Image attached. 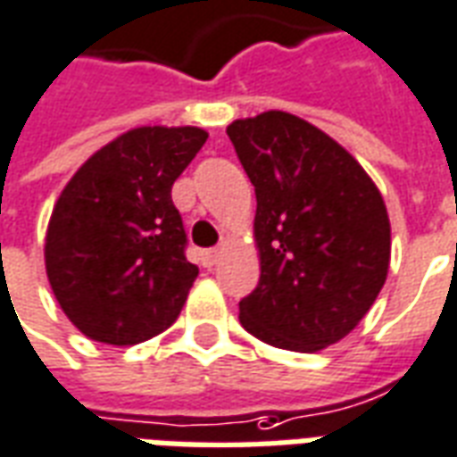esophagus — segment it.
I'll return each instance as SVG.
<instances>
[{
	"label": "esophagus",
	"mask_w": 457,
	"mask_h": 457,
	"mask_svg": "<svg viewBox=\"0 0 457 457\" xmlns=\"http://www.w3.org/2000/svg\"><path fill=\"white\" fill-rule=\"evenodd\" d=\"M221 253H223V248L221 245H219V248H209V251H204V265H216V261H219V258H221Z\"/></svg>",
	"instance_id": "esophagus-1"
}]
</instances>
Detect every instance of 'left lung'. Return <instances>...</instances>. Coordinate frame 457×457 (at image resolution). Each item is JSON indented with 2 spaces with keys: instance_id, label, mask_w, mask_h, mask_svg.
<instances>
[{
  "instance_id": "obj_1",
  "label": "left lung",
  "mask_w": 457,
  "mask_h": 457,
  "mask_svg": "<svg viewBox=\"0 0 457 457\" xmlns=\"http://www.w3.org/2000/svg\"><path fill=\"white\" fill-rule=\"evenodd\" d=\"M228 140L255 187L261 280L238 320L265 345L317 352L359 325L384 287L391 226L377 184L329 135L268 110Z\"/></svg>"
}]
</instances>
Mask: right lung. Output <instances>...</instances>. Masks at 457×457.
I'll list each match as a JSON object with an SVG mask.
<instances>
[{"label":"right lung","mask_w":457,"mask_h":457,"mask_svg":"<svg viewBox=\"0 0 457 457\" xmlns=\"http://www.w3.org/2000/svg\"><path fill=\"white\" fill-rule=\"evenodd\" d=\"M206 137L202 128H135L100 147L61 192L46 275L86 337L137 345L179 317L199 268L184 255L171 184Z\"/></svg>","instance_id":"add662e5"}]
</instances>
